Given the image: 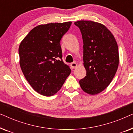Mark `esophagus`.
Masks as SVG:
<instances>
[{
  "instance_id": "esophagus-1",
  "label": "esophagus",
  "mask_w": 133,
  "mask_h": 133,
  "mask_svg": "<svg viewBox=\"0 0 133 133\" xmlns=\"http://www.w3.org/2000/svg\"><path fill=\"white\" fill-rule=\"evenodd\" d=\"M71 68L72 69H74L77 66V64L75 62H72V63H71Z\"/></svg>"
}]
</instances>
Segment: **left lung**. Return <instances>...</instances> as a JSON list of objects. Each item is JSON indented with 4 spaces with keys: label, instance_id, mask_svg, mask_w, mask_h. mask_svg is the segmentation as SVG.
<instances>
[{
    "label": "left lung",
    "instance_id": "1",
    "mask_svg": "<svg viewBox=\"0 0 133 133\" xmlns=\"http://www.w3.org/2000/svg\"><path fill=\"white\" fill-rule=\"evenodd\" d=\"M83 42V65L87 75L79 81L83 91L95 95L110 84L117 71L119 55L111 32L101 23L91 21L74 22Z\"/></svg>",
    "mask_w": 133,
    "mask_h": 133
}]
</instances>
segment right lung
I'll use <instances>...</instances> for the list:
<instances>
[{
	"label": "right lung",
	"instance_id": "add662e5",
	"mask_svg": "<svg viewBox=\"0 0 133 133\" xmlns=\"http://www.w3.org/2000/svg\"><path fill=\"white\" fill-rule=\"evenodd\" d=\"M71 22L50 23L34 27L19 47V63L23 75L38 93L51 96L61 90L71 73L63 63L61 38Z\"/></svg>",
	"mask_w": 133,
	"mask_h": 133
}]
</instances>
